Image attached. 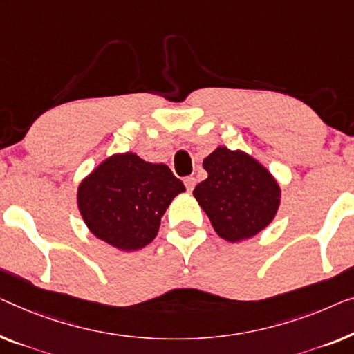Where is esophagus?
<instances>
[{"label":"esophagus","mask_w":354,"mask_h":354,"mask_svg":"<svg viewBox=\"0 0 354 354\" xmlns=\"http://www.w3.org/2000/svg\"><path fill=\"white\" fill-rule=\"evenodd\" d=\"M183 182H185V187H187L188 192H193L194 185H196V178H194V177H187Z\"/></svg>","instance_id":"1"}]
</instances>
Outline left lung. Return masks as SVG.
Listing matches in <instances>:
<instances>
[{
	"label": "left lung",
	"instance_id": "8db88e82",
	"mask_svg": "<svg viewBox=\"0 0 354 354\" xmlns=\"http://www.w3.org/2000/svg\"><path fill=\"white\" fill-rule=\"evenodd\" d=\"M203 167L207 178L193 194L220 238L230 243L252 238L274 218L281 189L252 156L218 147Z\"/></svg>",
	"mask_w": 354,
	"mask_h": 354
}]
</instances>
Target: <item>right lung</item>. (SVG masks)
<instances>
[{
    "instance_id": "1",
    "label": "right lung",
    "mask_w": 354,
    "mask_h": 354,
    "mask_svg": "<svg viewBox=\"0 0 354 354\" xmlns=\"http://www.w3.org/2000/svg\"><path fill=\"white\" fill-rule=\"evenodd\" d=\"M182 192V180L166 165L121 153L81 182L78 207L97 238L131 252L155 239L162 214Z\"/></svg>"
}]
</instances>
